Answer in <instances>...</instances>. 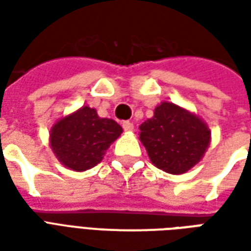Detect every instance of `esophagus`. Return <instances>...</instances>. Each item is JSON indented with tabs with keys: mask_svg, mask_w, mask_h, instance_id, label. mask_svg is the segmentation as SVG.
I'll use <instances>...</instances> for the list:
<instances>
[{
	"mask_svg": "<svg viewBox=\"0 0 251 251\" xmlns=\"http://www.w3.org/2000/svg\"><path fill=\"white\" fill-rule=\"evenodd\" d=\"M122 127H124V130L130 131L133 130L134 125H133V122H130V121H124V122H122Z\"/></svg>",
	"mask_w": 251,
	"mask_h": 251,
	"instance_id": "obj_1",
	"label": "esophagus"
}]
</instances>
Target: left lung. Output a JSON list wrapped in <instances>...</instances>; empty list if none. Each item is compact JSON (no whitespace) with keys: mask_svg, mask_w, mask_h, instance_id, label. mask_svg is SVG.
<instances>
[{"mask_svg":"<svg viewBox=\"0 0 251 251\" xmlns=\"http://www.w3.org/2000/svg\"><path fill=\"white\" fill-rule=\"evenodd\" d=\"M140 140L149 158L168 174H185L199 163L210 144L211 133L203 121L168 102L140 126Z\"/></svg>","mask_w":251,"mask_h":251,"instance_id":"obj_1","label":"left lung"}]
</instances>
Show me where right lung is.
Here are the masks:
<instances>
[{
    "instance_id": "obj_1",
    "label": "right lung",
    "mask_w": 251,
    "mask_h": 251,
    "mask_svg": "<svg viewBox=\"0 0 251 251\" xmlns=\"http://www.w3.org/2000/svg\"><path fill=\"white\" fill-rule=\"evenodd\" d=\"M121 133L122 127L115 121L100 118L97 110L84 106L55 124L51 129V147L63 165L82 172L102 160Z\"/></svg>"
}]
</instances>
